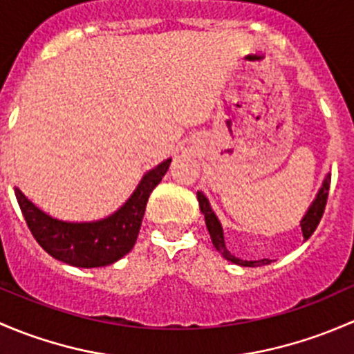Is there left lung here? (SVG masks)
Here are the masks:
<instances>
[{
    "instance_id": "8db88e82",
    "label": "left lung",
    "mask_w": 354,
    "mask_h": 354,
    "mask_svg": "<svg viewBox=\"0 0 354 354\" xmlns=\"http://www.w3.org/2000/svg\"><path fill=\"white\" fill-rule=\"evenodd\" d=\"M327 197H329V178L324 181V185H322V188H320L319 195H317V198L313 200V203L310 205L308 212L305 214V217H303L301 223H299L305 240H308V238L313 234V231L317 230V226H319L320 219H322V216H324V210H326ZM197 198H198L200 210H202L203 217H205V224H207V230H209L210 240H212V243H214V246H216V250L221 253V255L224 257V259H227L230 262L238 263V266H243V267H260V266H267V263H270L269 259L241 260V259H238V257L231 255L230 250L226 248V243H224L223 227H221V224H219V221H217L216 214H214L212 209H210L209 200H207V197L202 194V192H197Z\"/></svg>"
}]
</instances>
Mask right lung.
Listing matches in <instances>:
<instances>
[{
    "label": "right lung",
    "instance_id": "1",
    "mask_svg": "<svg viewBox=\"0 0 354 354\" xmlns=\"http://www.w3.org/2000/svg\"><path fill=\"white\" fill-rule=\"evenodd\" d=\"M171 159L149 171L120 210L97 223H65L39 210L19 188L17 200L35 241L51 257L75 267H102L116 262L133 248L149 195L159 185Z\"/></svg>",
    "mask_w": 354,
    "mask_h": 354
}]
</instances>
